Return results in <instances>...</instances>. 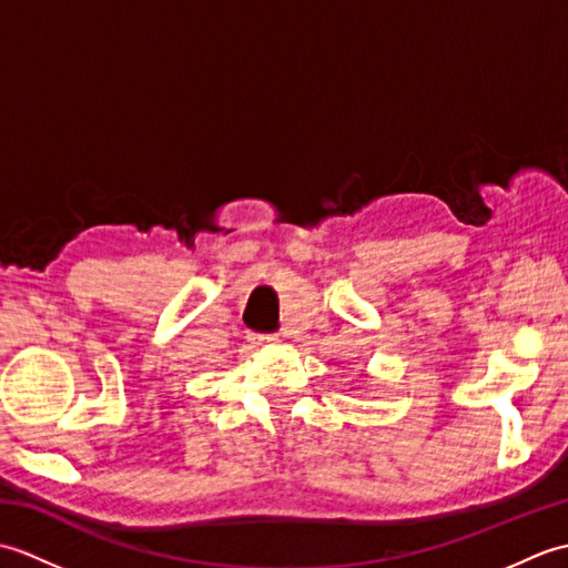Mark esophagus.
<instances>
[{
  "label": "esophagus",
  "mask_w": 568,
  "mask_h": 568,
  "mask_svg": "<svg viewBox=\"0 0 568 568\" xmlns=\"http://www.w3.org/2000/svg\"><path fill=\"white\" fill-rule=\"evenodd\" d=\"M258 339H261V342H277L275 336H258Z\"/></svg>",
  "instance_id": "obj_1"
}]
</instances>
